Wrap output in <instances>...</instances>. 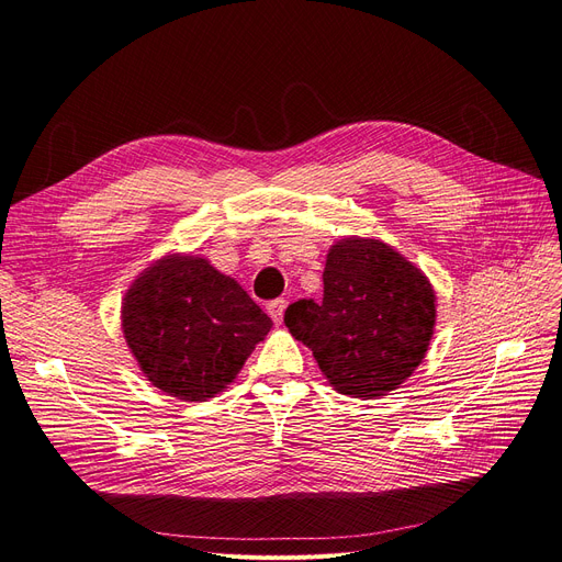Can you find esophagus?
Here are the masks:
<instances>
[{
    "label": "esophagus",
    "instance_id": "obj_1",
    "mask_svg": "<svg viewBox=\"0 0 562 562\" xmlns=\"http://www.w3.org/2000/svg\"><path fill=\"white\" fill-rule=\"evenodd\" d=\"M284 307H286V301H284V299L270 301V303H268V315L273 317V319L280 324V322H282V317H284Z\"/></svg>",
    "mask_w": 562,
    "mask_h": 562
}]
</instances>
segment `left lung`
<instances>
[{
    "label": "left lung",
    "instance_id": "8db88e82",
    "mask_svg": "<svg viewBox=\"0 0 562 562\" xmlns=\"http://www.w3.org/2000/svg\"><path fill=\"white\" fill-rule=\"evenodd\" d=\"M322 280L319 303L286 307V329L340 394L373 400L402 385L434 334L427 278L383 243L346 238L331 247Z\"/></svg>",
    "mask_w": 562,
    "mask_h": 562
}]
</instances>
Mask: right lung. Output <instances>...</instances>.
<instances>
[{"mask_svg":"<svg viewBox=\"0 0 562 562\" xmlns=\"http://www.w3.org/2000/svg\"><path fill=\"white\" fill-rule=\"evenodd\" d=\"M270 327L245 289L201 257L158 261L123 303V334L142 371L184 402L222 392Z\"/></svg>","mask_w":562,"mask_h":562,"instance_id":"obj_1","label":"right lung"}]
</instances>
